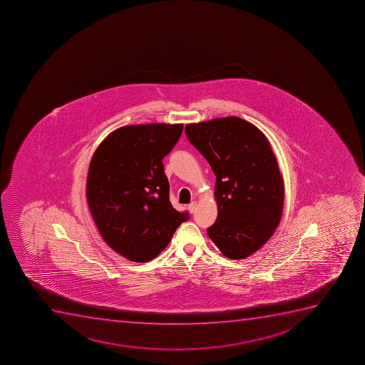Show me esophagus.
Wrapping results in <instances>:
<instances>
[{
    "instance_id": "1",
    "label": "esophagus",
    "mask_w": 365,
    "mask_h": 365,
    "mask_svg": "<svg viewBox=\"0 0 365 365\" xmlns=\"http://www.w3.org/2000/svg\"><path fill=\"white\" fill-rule=\"evenodd\" d=\"M196 207H197V203H196L195 201H192L188 206L189 212H190V213H195Z\"/></svg>"
}]
</instances>
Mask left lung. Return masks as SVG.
Listing matches in <instances>:
<instances>
[{
	"mask_svg": "<svg viewBox=\"0 0 365 365\" xmlns=\"http://www.w3.org/2000/svg\"><path fill=\"white\" fill-rule=\"evenodd\" d=\"M185 134L217 176L208 237L227 258L251 256L274 235L283 210L284 183L269 140L237 116L189 123Z\"/></svg>",
	"mask_w": 365,
	"mask_h": 365,
	"instance_id": "8db88e82",
	"label": "left lung"
}]
</instances>
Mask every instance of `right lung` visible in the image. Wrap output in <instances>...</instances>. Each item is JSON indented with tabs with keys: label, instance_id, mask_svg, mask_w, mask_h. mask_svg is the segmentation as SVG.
Wrapping results in <instances>:
<instances>
[{
	"label": "right lung",
	"instance_id": "right-lung-1",
	"mask_svg": "<svg viewBox=\"0 0 365 365\" xmlns=\"http://www.w3.org/2000/svg\"><path fill=\"white\" fill-rule=\"evenodd\" d=\"M182 130V123L120 127L91 158L87 178L91 215L109 247L132 262L158 256L189 219L170 203L162 163Z\"/></svg>",
	"mask_w": 365,
	"mask_h": 365
}]
</instances>
